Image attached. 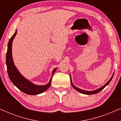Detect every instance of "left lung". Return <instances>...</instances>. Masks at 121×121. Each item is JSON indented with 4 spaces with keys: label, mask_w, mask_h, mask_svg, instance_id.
Returning <instances> with one entry per match:
<instances>
[{
    "label": "left lung",
    "mask_w": 121,
    "mask_h": 121,
    "mask_svg": "<svg viewBox=\"0 0 121 121\" xmlns=\"http://www.w3.org/2000/svg\"><path fill=\"white\" fill-rule=\"evenodd\" d=\"M113 75H114V73H113V75H112L111 78L110 80H109L108 82H107L106 83L105 85L104 86H102V87H100L99 89H97L96 90H92V91H86V90H82V89H79V87H78L77 86H75V85H74L73 83L72 82V77H71V75L70 74V82H71V84H72V86L73 87V88L75 89L77 91H78L79 92H80V93L82 94H85V95H92V94H97L100 91H101L102 90H103V89L105 88V87L106 86L108 85V84L110 83V82L111 81L112 78L113 77Z\"/></svg>",
    "instance_id": "8db88e82"
}]
</instances>
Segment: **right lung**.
Here are the masks:
<instances>
[{"instance_id":"1","label":"right lung","mask_w":121,"mask_h":121,"mask_svg":"<svg viewBox=\"0 0 121 121\" xmlns=\"http://www.w3.org/2000/svg\"><path fill=\"white\" fill-rule=\"evenodd\" d=\"M17 30L12 37L9 39L8 44L7 53L6 55V64L7 67L8 75L13 84L20 90L24 93L30 95H39L47 90L50 87L52 77L57 68L54 69L52 72V77L50 80L46 85H38L35 84L22 75L15 65L12 56V43L16 35Z\"/></svg>"}]
</instances>
